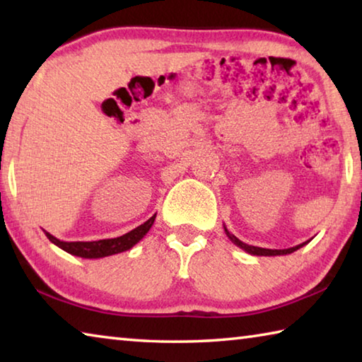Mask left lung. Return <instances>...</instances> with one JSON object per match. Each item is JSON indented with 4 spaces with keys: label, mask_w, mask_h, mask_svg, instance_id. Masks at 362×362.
Returning <instances> with one entry per match:
<instances>
[{
    "label": "left lung",
    "mask_w": 362,
    "mask_h": 362,
    "mask_svg": "<svg viewBox=\"0 0 362 362\" xmlns=\"http://www.w3.org/2000/svg\"><path fill=\"white\" fill-rule=\"evenodd\" d=\"M225 233H226V236L230 238V241L231 243H235L238 247H241L243 250H246L247 254H252V255H287V254H292V252H296L297 249H300V247H303L305 244H308L310 241H305V243H302V244H298V246H296V247H289V249H263V247H255V246H249V244H246V243H243V241H240L238 240V238L235 236V235H231V233L226 230V226H225Z\"/></svg>",
    "instance_id": "8db88e82"
}]
</instances>
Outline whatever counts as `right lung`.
Wrapping results in <instances>:
<instances>
[{"label": "right lung", "instance_id": "obj_1", "mask_svg": "<svg viewBox=\"0 0 362 362\" xmlns=\"http://www.w3.org/2000/svg\"><path fill=\"white\" fill-rule=\"evenodd\" d=\"M155 218H156V214L146 220L145 223L139 225L137 228L131 230L129 233H126V235H122V236L112 238V240L66 243V241L57 240L56 236H52L51 233H47V231H45V235L47 236V240L52 244H56L57 247L64 249L65 252H69L71 255L83 257V259H102V257L124 252V250H129L131 247L136 246V244L142 240L146 233H148L153 222H155Z\"/></svg>", "mask_w": 362, "mask_h": 362}]
</instances>
